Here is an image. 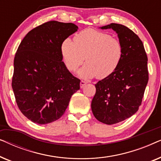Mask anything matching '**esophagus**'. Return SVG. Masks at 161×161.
Instances as JSON below:
<instances>
[{"label":"esophagus","mask_w":161,"mask_h":161,"mask_svg":"<svg viewBox=\"0 0 161 161\" xmlns=\"http://www.w3.org/2000/svg\"><path fill=\"white\" fill-rule=\"evenodd\" d=\"M86 83H87L86 81H84V80H81V81H80V88H83V87H84L86 85Z\"/></svg>","instance_id":"obj_1"}]
</instances>
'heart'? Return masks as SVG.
Returning <instances> with one entry per match:
<instances>
[{
    "label": "heart",
    "instance_id": "1",
    "mask_svg": "<svg viewBox=\"0 0 161 161\" xmlns=\"http://www.w3.org/2000/svg\"><path fill=\"white\" fill-rule=\"evenodd\" d=\"M64 63L70 72L76 71L83 61L86 64L79 69L78 76L103 79L116 69L123 57L121 42L107 33L88 28L77 34L74 42L67 38L61 45Z\"/></svg>",
    "mask_w": 161,
    "mask_h": 161
}]
</instances>
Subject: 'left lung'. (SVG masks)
Here are the masks:
<instances>
[{"label": "left lung", "instance_id": "left-lung-1", "mask_svg": "<svg viewBox=\"0 0 161 161\" xmlns=\"http://www.w3.org/2000/svg\"><path fill=\"white\" fill-rule=\"evenodd\" d=\"M113 29L123 46V57L116 69L95 84L92 101L94 117L106 125L122 122L135 114L142 104L148 83L147 56L137 35L117 23L100 27Z\"/></svg>", "mask_w": 161, "mask_h": 161}]
</instances>
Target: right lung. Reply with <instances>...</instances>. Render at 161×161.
<instances>
[{
  "label": "right lung",
  "instance_id": "right-lung-1",
  "mask_svg": "<svg viewBox=\"0 0 161 161\" xmlns=\"http://www.w3.org/2000/svg\"><path fill=\"white\" fill-rule=\"evenodd\" d=\"M78 29L71 23L49 21L26 34L14 60L12 89L22 114L39 125L55 122L64 114L80 80L62 61V42Z\"/></svg>",
  "mask_w": 161,
  "mask_h": 161
}]
</instances>
